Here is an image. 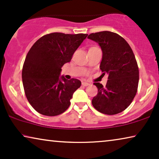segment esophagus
Instances as JSON below:
<instances>
[{"instance_id":"obj_1","label":"esophagus","mask_w":159,"mask_h":159,"mask_svg":"<svg viewBox=\"0 0 159 159\" xmlns=\"http://www.w3.org/2000/svg\"><path fill=\"white\" fill-rule=\"evenodd\" d=\"M82 84L83 86H88V85H90V83H88V82H83L82 83Z\"/></svg>"}]
</instances>
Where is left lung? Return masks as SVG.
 Instances as JSON below:
<instances>
[{
	"label": "left lung",
	"instance_id": "8db88e82",
	"mask_svg": "<svg viewBox=\"0 0 159 159\" xmlns=\"http://www.w3.org/2000/svg\"><path fill=\"white\" fill-rule=\"evenodd\" d=\"M88 38L101 47L100 69L108 75L106 87L94 83L98 94L92 100L93 107L104 114H119L130 105L138 90L139 69L133 51L127 41L114 32H95Z\"/></svg>",
	"mask_w": 159,
	"mask_h": 159
}]
</instances>
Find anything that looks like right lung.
<instances>
[{
	"label": "right lung",
	"instance_id": "obj_1",
	"mask_svg": "<svg viewBox=\"0 0 159 159\" xmlns=\"http://www.w3.org/2000/svg\"><path fill=\"white\" fill-rule=\"evenodd\" d=\"M87 36L48 34L37 40L28 52L21 75L23 86L28 101L38 113L53 116L69 108L73 93L81 86V82L61 76V67L70 62Z\"/></svg>",
	"mask_w": 159,
	"mask_h": 159
}]
</instances>
